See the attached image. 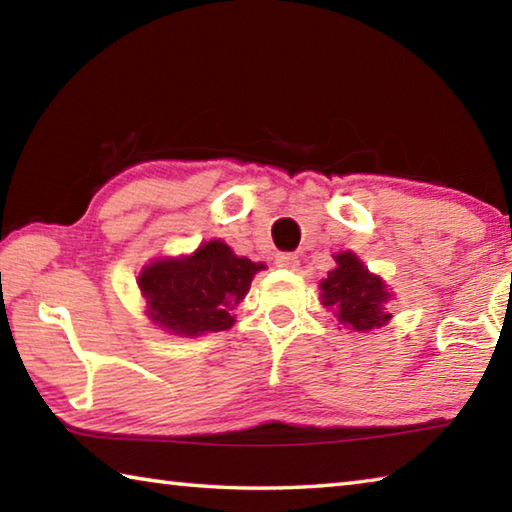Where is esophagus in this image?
Masks as SVG:
<instances>
[{"label":"esophagus","instance_id":"34e87169","mask_svg":"<svg viewBox=\"0 0 512 512\" xmlns=\"http://www.w3.org/2000/svg\"><path fill=\"white\" fill-rule=\"evenodd\" d=\"M275 264L280 268H287V271H296V268L300 266V259L293 253H280L275 257Z\"/></svg>","mask_w":512,"mask_h":512}]
</instances>
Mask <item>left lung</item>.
Listing matches in <instances>:
<instances>
[{"label": "left lung", "mask_w": 512, "mask_h": 512, "mask_svg": "<svg viewBox=\"0 0 512 512\" xmlns=\"http://www.w3.org/2000/svg\"><path fill=\"white\" fill-rule=\"evenodd\" d=\"M336 266L320 280V305L327 307L339 320V325L352 332L368 334L372 329L388 325L393 316L388 314V302L395 293L370 273L352 250H341L334 255Z\"/></svg>", "instance_id": "obj_1"}]
</instances>
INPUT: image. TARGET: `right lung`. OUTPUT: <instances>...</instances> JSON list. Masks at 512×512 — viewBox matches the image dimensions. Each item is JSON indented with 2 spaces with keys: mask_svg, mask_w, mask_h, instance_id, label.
I'll return each mask as SVG.
<instances>
[{
  "mask_svg": "<svg viewBox=\"0 0 512 512\" xmlns=\"http://www.w3.org/2000/svg\"><path fill=\"white\" fill-rule=\"evenodd\" d=\"M264 262L235 255L225 241H203L194 253L155 257L142 266L137 287L151 323L162 332L196 339L235 325V314Z\"/></svg>",
  "mask_w": 512,
  "mask_h": 512,
  "instance_id": "right-lung-1",
  "label": "right lung"
}]
</instances>
